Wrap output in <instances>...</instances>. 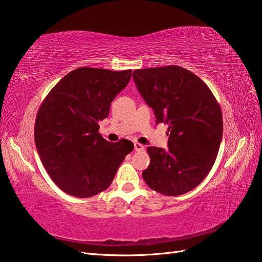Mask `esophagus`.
Returning <instances> with one entry per match:
<instances>
[{"instance_id":"1","label":"esophagus","mask_w":262,"mask_h":262,"mask_svg":"<svg viewBox=\"0 0 262 262\" xmlns=\"http://www.w3.org/2000/svg\"><path fill=\"white\" fill-rule=\"evenodd\" d=\"M135 150L138 151V152H139V151H143V150H144V147L142 146L141 143L136 142V143H135Z\"/></svg>"}]
</instances>
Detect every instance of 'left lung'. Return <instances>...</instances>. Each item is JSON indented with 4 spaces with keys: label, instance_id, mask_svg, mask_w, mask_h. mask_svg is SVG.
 <instances>
[{
    "label": "left lung",
    "instance_id": "1",
    "mask_svg": "<svg viewBox=\"0 0 262 262\" xmlns=\"http://www.w3.org/2000/svg\"><path fill=\"white\" fill-rule=\"evenodd\" d=\"M133 80L154 110L157 123L168 125V148L149 147L142 172L151 189L178 196L197 187L210 172L223 137V119L211 90L179 66L137 69Z\"/></svg>",
    "mask_w": 262,
    "mask_h": 262
}]
</instances>
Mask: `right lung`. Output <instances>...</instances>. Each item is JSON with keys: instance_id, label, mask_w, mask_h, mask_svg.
<instances>
[{"instance_id": "obj_1", "label": "right lung", "mask_w": 262, "mask_h": 262, "mask_svg": "<svg viewBox=\"0 0 262 262\" xmlns=\"http://www.w3.org/2000/svg\"><path fill=\"white\" fill-rule=\"evenodd\" d=\"M131 74V69L77 68L57 83L40 106L34 142L48 175L65 193L86 199L105 190L133 150L126 139L112 143L98 133V122L107 118Z\"/></svg>"}]
</instances>
